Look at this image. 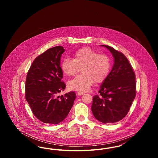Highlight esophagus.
I'll list each match as a JSON object with an SVG mask.
<instances>
[{"instance_id":"34e87169","label":"esophagus","mask_w":158,"mask_h":158,"mask_svg":"<svg viewBox=\"0 0 158 158\" xmlns=\"http://www.w3.org/2000/svg\"><path fill=\"white\" fill-rule=\"evenodd\" d=\"M83 94H84V92H77V94L78 95H79V96L82 95H83Z\"/></svg>"}]
</instances>
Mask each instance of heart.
I'll list each match as a JSON object with an SVG mask.
<instances>
[{"instance_id":"1","label":"heart","mask_w":158,"mask_h":158,"mask_svg":"<svg viewBox=\"0 0 158 158\" xmlns=\"http://www.w3.org/2000/svg\"><path fill=\"white\" fill-rule=\"evenodd\" d=\"M73 57V59L65 58L62 61L61 68L63 72L71 77L81 68L82 74L68 82L69 90L84 92L95 82H103L110 72L111 61L106 54H99L93 49L86 47L77 50Z\"/></svg>"}]
</instances>
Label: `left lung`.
<instances>
[{"instance_id": "obj_1", "label": "left lung", "mask_w": 158, "mask_h": 158, "mask_svg": "<svg viewBox=\"0 0 158 158\" xmlns=\"http://www.w3.org/2000/svg\"><path fill=\"white\" fill-rule=\"evenodd\" d=\"M114 58L113 69L93 98L92 111L97 120L104 124L121 120L128 113L136 94L135 73L123 53L109 45Z\"/></svg>"}]
</instances>
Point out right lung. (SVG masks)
<instances>
[{"label":"right lung","mask_w":158,"mask_h":158,"mask_svg":"<svg viewBox=\"0 0 158 158\" xmlns=\"http://www.w3.org/2000/svg\"><path fill=\"white\" fill-rule=\"evenodd\" d=\"M64 52L63 47L56 46L39 55L33 61L26 77L25 99L33 114L48 124L63 121L76 97L73 91L57 95L66 87L61 81L63 72L60 66Z\"/></svg>","instance_id":"obj_1"}]
</instances>
